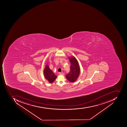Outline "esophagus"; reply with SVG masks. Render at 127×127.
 Masks as SVG:
<instances>
[{
    "label": "esophagus",
    "instance_id": "esophagus-1",
    "mask_svg": "<svg viewBox=\"0 0 127 127\" xmlns=\"http://www.w3.org/2000/svg\"><path fill=\"white\" fill-rule=\"evenodd\" d=\"M59 74L62 75H64V73H63V72H60V73H59Z\"/></svg>",
    "mask_w": 127,
    "mask_h": 127
}]
</instances>
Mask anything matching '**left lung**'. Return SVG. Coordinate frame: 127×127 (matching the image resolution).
I'll return each mask as SVG.
<instances>
[{
	"instance_id": "obj_1",
	"label": "left lung",
	"mask_w": 127,
	"mask_h": 127,
	"mask_svg": "<svg viewBox=\"0 0 127 127\" xmlns=\"http://www.w3.org/2000/svg\"><path fill=\"white\" fill-rule=\"evenodd\" d=\"M68 58L71 64L70 72L66 75L65 77L69 81L74 82L79 77L80 73V68L79 63L75 57H69Z\"/></svg>"
}]
</instances>
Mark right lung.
<instances>
[{
    "instance_id": "obj_1",
    "label": "right lung",
    "mask_w": 127,
    "mask_h": 127,
    "mask_svg": "<svg viewBox=\"0 0 127 127\" xmlns=\"http://www.w3.org/2000/svg\"><path fill=\"white\" fill-rule=\"evenodd\" d=\"M43 73L45 78L50 83H53L57 77V75L54 74L52 71L50 69L48 64H47L45 67Z\"/></svg>"
}]
</instances>
